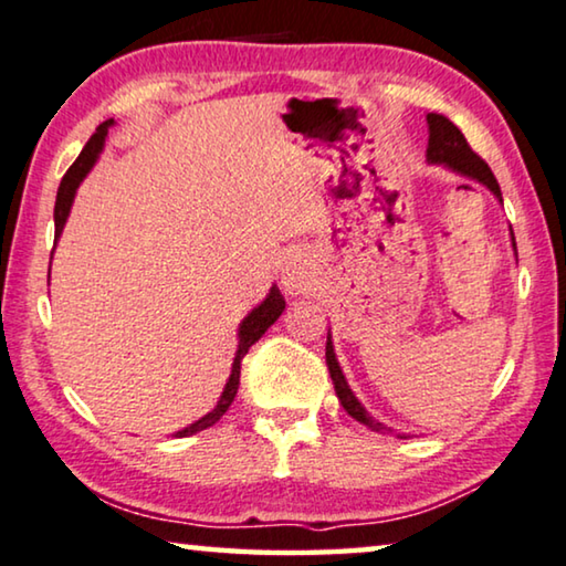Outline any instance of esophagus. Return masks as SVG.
<instances>
[{
  "mask_svg": "<svg viewBox=\"0 0 566 566\" xmlns=\"http://www.w3.org/2000/svg\"><path fill=\"white\" fill-rule=\"evenodd\" d=\"M283 285H285V289H289V291H296V293L306 291L308 275H306V270H303V265L296 263V260H291V263H285V268H283Z\"/></svg>",
  "mask_w": 566,
  "mask_h": 566,
  "instance_id": "34e87169",
  "label": "esophagus"
}]
</instances>
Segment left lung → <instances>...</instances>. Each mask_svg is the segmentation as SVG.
I'll list each match as a JSON object with an SVG mask.
<instances>
[{
	"label": "left lung",
	"instance_id": "1",
	"mask_svg": "<svg viewBox=\"0 0 566 566\" xmlns=\"http://www.w3.org/2000/svg\"><path fill=\"white\" fill-rule=\"evenodd\" d=\"M426 122H429V147H426V160L439 163V166L452 168L454 174H460L464 178H472V181L488 186L490 191H493L497 199L503 201L501 186H497L493 170H490L488 163L482 160L470 145H467L464 135L460 133V127H457L454 122H449L444 114H433V112L426 114ZM511 240H513V248H515L513 229H511ZM515 258H518V255H515ZM326 365H329L334 390H337V398H339V403L344 406V411H347L355 421L365 423L367 429L382 431L385 426L380 421H375L373 416L365 411V406L359 403V400L355 398V392L349 390L347 380H344L342 367L337 363V355H334L332 337H326Z\"/></svg>",
	"mask_w": 566,
	"mask_h": 566
}]
</instances>
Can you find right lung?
I'll return each instance as SVG.
<instances>
[{"instance_id": "1", "label": "right lung", "mask_w": 566, "mask_h": 566, "mask_svg": "<svg viewBox=\"0 0 566 566\" xmlns=\"http://www.w3.org/2000/svg\"><path fill=\"white\" fill-rule=\"evenodd\" d=\"M114 125V119H106L102 122L99 127H96V133L88 137V143L84 145V150L76 158V163L65 170L63 181L59 186V196H55V240H59L63 227H65V219L71 214V203H73V196H76V188L84 181L88 170L94 168V163L99 160V153L104 150V140H106V133H109V127ZM53 258V255H51ZM285 308V298L281 296V291H277V285H273L268 293V298L260 303L258 308H252L248 316H244V322L240 324V344H237V355H234V363H232V375H229V380L224 385V392L222 398L217 400V406L211 408L207 416H201L199 421H193L191 426H186L176 433V437H191L196 431H203L209 429V426H214L222 416L227 413V408L232 406V400L237 396V388H240V367H242V357L248 355V349L255 344L263 334L268 332L270 324L277 322V316L283 314Z\"/></svg>"}]
</instances>
